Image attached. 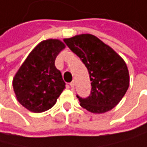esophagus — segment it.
<instances>
[{
  "label": "esophagus",
  "instance_id": "obj_1",
  "mask_svg": "<svg viewBox=\"0 0 147 147\" xmlns=\"http://www.w3.org/2000/svg\"><path fill=\"white\" fill-rule=\"evenodd\" d=\"M69 86H70V88H73L75 87V82H74V81H72V82L69 84Z\"/></svg>",
  "mask_w": 147,
  "mask_h": 147
}]
</instances>
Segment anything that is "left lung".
<instances>
[{"label":"left lung","mask_w":147,"mask_h":147,"mask_svg":"<svg viewBox=\"0 0 147 147\" xmlns=\"http://www.w3.org/2000/svg\"><path fill=\"white\" fill-rule=\"evenodd\" d=\"M65 43L87 67L91 93L78 98L80 106L94 114L111 110L123 98L129 87V72L125 60L98 37L80 34L64 39Z\"/></svg>","instance_id":"left-lung-1"}]
</instances>
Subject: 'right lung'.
Masks as SVG:
<instances>
[{
    "label": "right lung",
    "instance_id": "obj_1",
    "mask_svg": "<svg viewBox=\"0 0 147 147\" xmlns=\"http://www.w3.org/2000/svg\"><path fill=\"white\" fill-rule=\"evenodd\" d=\"M57 39L42 40L32 49L12 80L16 98L34 113L51 108L65 88L62 75L55 67V59L65 49Z\"/></svg>",
    "mask_w": 147,
    "mask_h": 147
}]
</instances>
